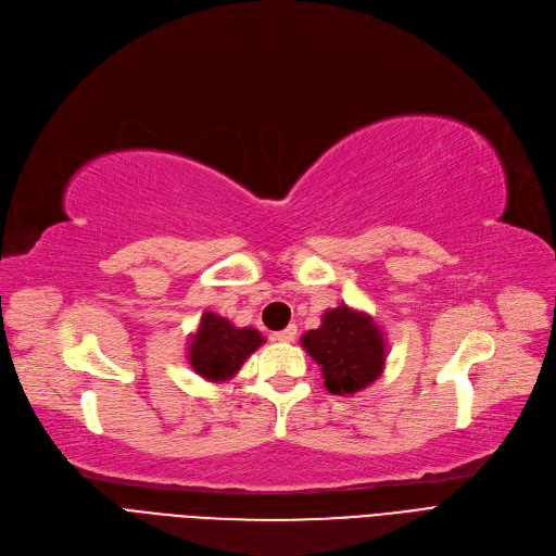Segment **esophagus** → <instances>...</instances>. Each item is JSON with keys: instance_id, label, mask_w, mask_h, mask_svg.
Instances as JSON below:
<instances>
[{"instance_id": "1", "label": "esophagus", "mask_w": 556, "mask_h": 556, "mask_svg": "<svg viewBox=\"0 0 556 556\" xmlns=\"http://www.w3.org/2000/svg\"><path fill=\"white\" fill-rule=\"evenodd\" d=\"M296 334H299L296 325H289V328H285V330H280V332H276V334H274V341H280V343H291L293 339H296Z\"/></svg>"}]
</instances>
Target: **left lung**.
Listing matches in <instances>:
<instances>
[{
    "instance_id": "left-lung-1",
    "label": "left lung",
    "mask_w": 556,
    "mask_h": 556,
    "mask_svg": "<svg viewBox=\"0 0 556 556\" xmlns=\"http://www.w3.org/2000/svg\"><path fill=\"white\" fill-rule=\"evenodd\" d=\"M320 366L325 388L332 395H354L368 388L386 366V339L366 312L339 305L323 314L320 328L301 339Z\"/></svg>"
}]
</instances>
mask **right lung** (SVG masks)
I'll return each mask as SVG.
<instances>
[{
	"label": "right lung",
	"instance_id": "add662e5",
	"mask_svg": "<svg viewBox=\"0 0 556 556\" xmlns=\"http://www.w3.org/2000/svg\"><path fill=\"white\" fill-rule=\"evenodd\" d=\"M263 343L265 339L257 330L236 328L228 318L204 312L198 332L188 343V358L200 377L219 383L231 379Z\"/></svg>",
	"mask_w": 556,
	"mask_h": 556
}]
</instances>
